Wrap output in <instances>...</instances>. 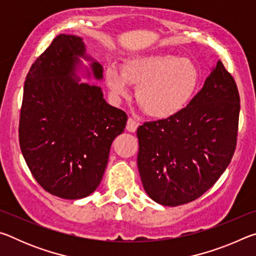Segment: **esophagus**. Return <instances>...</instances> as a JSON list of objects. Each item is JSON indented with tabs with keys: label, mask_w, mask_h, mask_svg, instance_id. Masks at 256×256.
I'll return each instance as SVG.
<instances>
[{
	"label": "esophagus",
	"mask_w": 256,
	"mask_h": 256,
	"mask_svg": "<svg viewBox=\"0 0 256 256\" xmlns=\"http://www.w3.org/2000/svg\"><path fill=\"white\" fill-rule=\"evenodd\" d=\"M138 126V123L136 120H134L133 118H128V123H126V130L128 132H132L134 133L136 131V128Z\"/></svg>",
	"instance_id": "34e87169"
}]
</instances>
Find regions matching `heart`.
Returning a JSON list of instances; mask_svg holds the SVG:
<instances>
[{
    "mask_svg": "<svg viewBox=\"0 0 256 256\" xmlns=\"http://www.w3.org/2000/svg\"><path fill=\"white\" fill-rule=\"evenodd\" d=\"M105 80L115 100L128 98V84H133L138 86L136 100L146 114L167 118L188 106L198 89L200 74L192 60L157 54L128 60L123 70L110 66Z\"/></svg>",
    "mask_w": 256,
    "mask_h": 256,
    "instance_id": "heart-1",
    "label": "heart"
}]
</instances>
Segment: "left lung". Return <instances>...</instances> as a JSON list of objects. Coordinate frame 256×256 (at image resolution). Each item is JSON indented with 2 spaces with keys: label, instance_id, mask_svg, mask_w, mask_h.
Returning a JSON list of instances; mask_svg holds the SVG:
<instances>
[{
  "label": "left lung",
  "instance_id": "obj_1",
  "mask_svg": "<svg viewBox=\"0 0 256 256\" xmlns=\"http://www.w3.org/2000/svg\"><path fill=\"white\" fill-rule=\"evenodd\" d=\"M240 94L218 60L183 110L138 128V167L146 194L177 206L200 198L226 170L236 148Z\"/></svg>",
  "mask_w": 256,
  "mask_h": 256
}]
</instances>
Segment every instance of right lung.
Returning <instances> with one entry per match:
<instances>
[{
    "mask_svg": "<svg viewBox=\"0 0 256 256\" xmlns=\"http://www.w3.org/2000/svg\"><path fill=\"white\" fill-rule=\"evenodd\" d=\"M102 74L81 37L60 34L26 78L21 152L34 180L53 196H90L100 184L112 141L126 125V114L106 102L100 86L81 81H100Z\"/></svg>",
    "mask_w": 256,
    "mask_h": 256,
    "instance_id": "add662e5",
    "label": "right lung"
}]
</instances>
